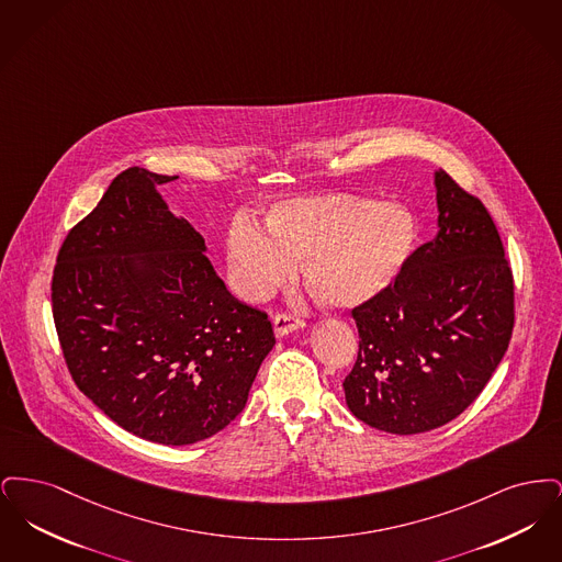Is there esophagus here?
Returning <instances> with one entry per match:
<instances>
[{
	"mask_svg": "<svg viewBox=\"0 0 562 562\" xmlns=\"http://www.w3.org/2000/svg\"><path fill=\"white\" fill-rule=\"evenodd\" d=\"M303 326H305V321L296 318V316L289 314V312H280V314L273 316V333H276V337H284V335L293 333L296 328H303Z\"/></svg>",
	"mask_w": 562,
	"mask_h": 562,
	"instance_id": "obj_1",
	"label": "esophagus"
}]
</instances>
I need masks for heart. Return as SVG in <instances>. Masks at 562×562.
I'll return each instance as SVG.
<instances>
[{
    "label": "heart",
    "instance_id": "1",
    "mask_svg": "<svg viewBox=\"0 0 562 562\" xmlns=\"http://www.w3.org/2000/svg\"><path fill=\"white\" fill-rule=\"evenodd\" d=\"M417 221L398 202L328 193L269 209L266 232L238 216L227 232L236 289L261 299L303 261L305 289L328 307H356L383 293L408 263Z\"/></svg>",
    "mask_w": 562,
    "mask_h": 562
}]
</instances>
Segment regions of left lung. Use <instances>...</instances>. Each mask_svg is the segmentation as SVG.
<instances>
[{
  "instance_id": "left-lung-1",
  "label": "left lung",
  "mask_w": 562,
  "mask_h": 562,
  "mask_svg": "<svg viewBox=\"0 0 562 562\" xmlns=\"http://www.w3.org/2000/svg\"><path fill=\"white\" fill-rule=\"evenodd\" d=\"M434 183L436 238L351 310L360 344L344 381L349 411L402 436L440 428L476 401L514 328V278L491 214L445 170Z\"/></svg>"
}]
</instances>
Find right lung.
<instances>
[{
  "label": "right lung",
  "mask_w": 562,
  "mask_h": 562,
  "mask_svg": "<svg viewBox=\"0 0 562 562\" xmlns=\"http://www.w3.org/2000/svg\"><path fill=\"white\" fill-rule=\"evenodd\" d=\"M168 181L138 166L111 181L58 250L53 316L80 392L120 428L181 447L240 415L276 337L168 211Z\"/></svg>",
  "instance_id": "obj_1"
}]
</instances>
